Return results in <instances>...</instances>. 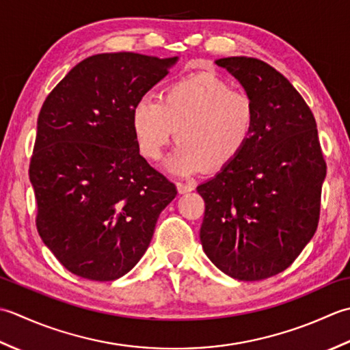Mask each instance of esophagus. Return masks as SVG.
Returning <instances> with one entry per match:
<instances>
[{
    "label": "esophagus",
    "mask_w": 350,
    "mask_h": 350,
    "mask_svg": "<svg viewBox=\"0 0 350 350\" xmlns=\"http://www.w3.org/2000/svg\"><path fill=\"white\" fill-rule=\"evenodd\" d=\"M176 189L180 193H187V191L193 190V185L191 184H185V183H176Z\"/></svg>",
    "instance_id": "obj_1"
}]
</instances>
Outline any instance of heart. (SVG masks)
<instances>
[{
    "label": "heart",
    "mask_w": 350,
    "mask_h": 350,
    "mask_svg": "<svg viewBox=\"0 0 350 350\" xmlns=\"http://www.w3.org/2000/svg\"><path fill=\"white\" fill-rule=\"evenodd\" d=\"M256 104L215 72L178 78L161 99L142 96L131 110V126L140 154L159 160L175 129L178 145L167 169L190 175L219 170L243 154L256 128Z\"/></svg>",
    "instance_id": "1"
}]
</instances>
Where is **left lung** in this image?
<instances>
[{
	"label": "left lung",
	"instance_id": "left-lung-1",
	"mask_svg": "<svg viewBox=\"0 0 350 350\" xmlns=\"http://www.w3.org/2000/svg\"><path fill=\"white\" fill-rule=\"evenodd\" d=\"M254 98L252 140L237 160L198 185L201 243L213 265L239 281L281 273L312 239L326 163L316 119L282 74L252 57L216 60Z\"/></svg>",
	"mask_w": 350,
	"mask_h": 350
}]
</instances>
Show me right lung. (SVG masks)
<instances>
[{
  "label": "right lung",
  "instance_id": "right-lung-1",
  "mask_svg": "<svg viewBox=\"0 0 350 350\" xmlns=\"http://www.w3.org/2000/svg\"><path fill=\"white\" fill-rule=\"evenodd\" d=\"M178 57L105 53L45 99L30 161L40 239L70 273L115 281L137 265L176 187L139 154L131 110Z\"/></svg>",
  "mask_w": 350,
  "mask_h": 350
}]
</instances>
